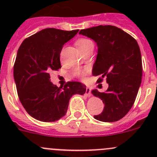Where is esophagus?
Returning a JSON list of instances; mask_svg holds the SVG:
<instances>
[{
	"instance_id": "34e87169",
	"label": "esophagus",
	"mask_w": 157,
	"mask_h": 157,
	"mask_svg": "<svg viewBox=\"0 0 157 157\" xmlns=\"http://www.w3.org/2000/svg\"><path fill=\"white\" fill-rule=\"evenodd\" d=\"M85 94H86V96H88V97H90V96H92L91 94V90H90L89 87H86V93H85Z\"/></svg>"
}]
</instances>
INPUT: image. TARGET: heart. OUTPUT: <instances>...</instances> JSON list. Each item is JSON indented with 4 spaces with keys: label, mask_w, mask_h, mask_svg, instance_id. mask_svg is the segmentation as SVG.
<instances>
[{
    "label": "heart",
    "mask_w": 157,
    "mask_h": 157,
    "mask_svg": "<svg viewBox=\"0 0 157 157\" xmlns=\"http://www.w3.org/2000/svg\"><path fill=\"white\" fill-rule=\"evenodd\" d=\"M76 45L77 48L80 50V52H83L85 50L90 48V47L93 46V43L91 40L88 39H80L76 42ZM87 73V71L86 69L77 68L74 71V74L78 77H83Z\"/></svg>",
    "instance_id": "b5f03b06"
}]
</instances>
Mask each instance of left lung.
I'll use <instances>...</instances> for the list:
<instances>
[{
    "instance_id": "1",
    "label": "left lung",
    "mask_w": 157,
    "mask_h": 157,
    "mask_svg": "<svg viewBox=\"0 0 157 157\" xmlns=\"http://www.w3.org/2000/svg\"><path fill=\"white\" fill-rule=\"evenodd\" d=\"M96 42L98 54L93 75L98 82L106 77L109 87L105 93L92 90L93 96L105 104L103 111L95 119L114 122L122 118L133 106L142 79V60L137 41L114 26H98L79 33Z\"/></svg>"
}]
</instances>
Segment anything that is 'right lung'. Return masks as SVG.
Masks as SVG:
<instances>
[{
    "label": "right lung",
    "instance_id": "add662e5",
    "mask_svg": "<svg viewBox=\"0 0 157 157\" xmlns=\"http://www.w3.org/2000/svg\"><path fill=\"white\" fill-rule=\"evenodd\" d=\"M78 31L47 28L26 38L18 49L14 80L20 102L35 119L44 122L60 119L67 112L71 96L86 92V86L80 82L58 87L50 80L51 73L61 67L63 45Z\"/></svg>",
    "mask_w": 157,
    "mask_h": 157
}]
</instances>
